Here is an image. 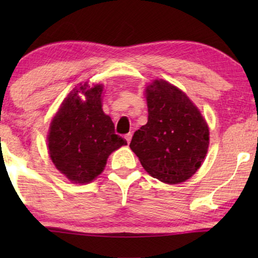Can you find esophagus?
<instances>
[{"instance_id":"1","label":"esophagus","mask_w":258,"mask_h":258,"mask_svg":"<svg viewBox=\"0 0 258 258\" xmlns=\"http://www.w3.org/2000/svg\"><path fill=\"white\" fill-rule=\"evenodd\" d=\"M124 139H125L126 142L130 143V141H132V134H126V135L124 136Z\"/></svg>"}]
</instances>
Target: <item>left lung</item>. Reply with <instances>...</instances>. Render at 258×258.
<instances>
[{
    "label": "left lung",
    "instance_id": "left-lung-1",
    "mask_svg": "<svg viewBox=\"0 0 258 258\" xmlns=\"http://www.w3.org/2000/svg\"><path fill=\"white\" fill-rule=\"evenodd\" d=\"M148 122L130 148L142 167L161 182L177 184L199 170L209 147V128L190 98L164 80L146 89Z\"/></svg>",
    "mask_w": 258,
    "mask_h": 258
}]
</instances>
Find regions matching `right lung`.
Instances as JSON below:
<instances>
[{
    "label": "right lung",
    "mask_w": 258,
    "mask_h": 258,
    "mask_svg": "<svg viewBox=\"0 0 258 258\" xmlns=\"http://www.w3.org/2000/svg\"><path fill=\"white\" fill-rule=\"evenodd\" d=\"M102 84H81L70 91L51 121L49 155L57 170L73 183L83 184L96 178L109 155L126 144L102 110Z\"/></svg>",
    "instance_id": "right-lung-1"
}]
</instances>
